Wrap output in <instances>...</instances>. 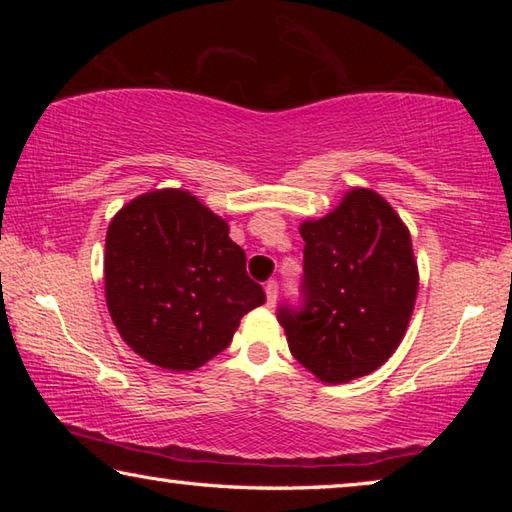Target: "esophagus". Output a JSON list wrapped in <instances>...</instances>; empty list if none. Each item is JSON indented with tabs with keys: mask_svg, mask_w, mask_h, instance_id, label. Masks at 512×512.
I'll return each mask as SVG.
<instances>
[{
	"mask_svg": "<svg viewBox=\"0 0 512 512\" xmlns=\"http://www.w3.org/2000/svg\"><path fill=\"white\" fill-rule=\"evenodd\" d=\"M264 291H266V305H268V307H273V305H275V300H277V282H275V280L266 282Z\"/></svg>",
	"mask_w": 512,
	"mask_h": 512,
	"instance_id": "1",
	"label": "esophagus"
}]
</instances>
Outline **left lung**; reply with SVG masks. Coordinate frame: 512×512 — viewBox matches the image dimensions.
<instances>
[{"mask_svg": "<svg viewBox=\"0 0 512 512\" xmlns=\"http://www.w3.org/2000/svg\"><path fill=\"white\" fill-rule=\"evenodd\" d=\"M300 235L302 307L277 309L289 350L325 384L370 375L402 343L418 296L409 228L377 192L354 187Z\"/></svg>", "mask_w": 512, "mask_h": 512, "instance_id": "1", "label": "left lung"}]
</instances>
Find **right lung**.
Masks as SVG:
<instances>
[{
    "instance_id": "add662e5",
    "label": "right lung",
    "mask_w": 512,
    "mask_h": 512,
    "mask_svg": "<svg viewBox=\"0 0 512 512\" xmlns=\"http://www.w3.org/2000/svg\"><path fill=\"white\" fill-rule=\"evenodd\" d=\"M228 221L183 189H153L108 225L103 280L121 339L153 366L196 370L264 305Z\"/></svg>"
}]
</instances>
